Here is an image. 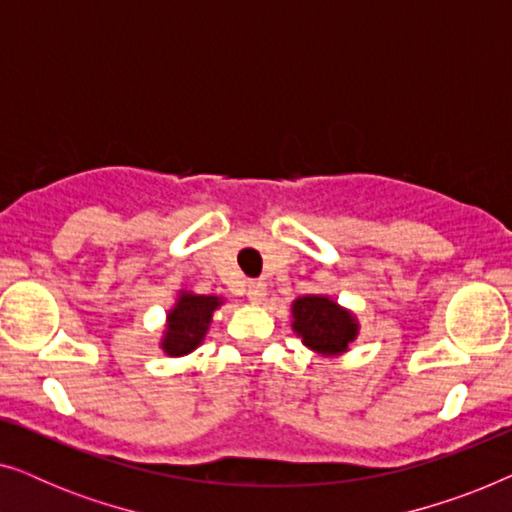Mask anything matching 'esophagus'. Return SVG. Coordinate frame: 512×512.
Instances as JSON below:
<instances>
[{"label": "esophagus", "mask_w": 512, "mask_h": 512, "mask_svg": "<svg viewBox=\"0 0 512 512\" xmlns=\"http://www.w3.org/2000/svg\"><path fill=\"white\" fill-rule=\"evenodd\" d=\"M247 298L251 303H261L265 298V282H261V279H251L247 286Z\"/></svg>", "instance_id": "34e87169"}]
</instances>
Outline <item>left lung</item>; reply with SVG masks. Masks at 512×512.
Wrapping results in <instances>:
<instances>
[{"label":"left lung","instance_id":"obj_1","mask_svg":"<svg viewBox=\"0 0 512 512\" xmlns=\"http://www.w3.org/2000/svg\"><path fill=\"white\" fill-rule=\"evenodd\" d=\"M293 331L319 354L347 352L359 326L354 317L326 296H303L293 303Z\"/></svg>","mask_w":512,"mask_h":512}]
</instances>
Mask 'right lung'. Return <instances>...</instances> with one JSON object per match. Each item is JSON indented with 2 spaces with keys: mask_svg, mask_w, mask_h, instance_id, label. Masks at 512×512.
Wrapping results in <instances>:
<instances>
[{
  "mask_svg": "<svg viewBox=\"0 0 512 512\" xmlns=\"http://www.w3.org/2000/svg\"><path fill=\"white\" fill-rule=\"evenodd\" d=\"M221 300L216 296H193L181 293L179 303L167 314V333L163 338V349L170 356H184L193 352L205 338L209 321Z\"/></svg>",
  "mask_w": 512,
  "mask_h": 512,
  "instance_id": "1",
  "label": "right lung"
}]
</instances>
